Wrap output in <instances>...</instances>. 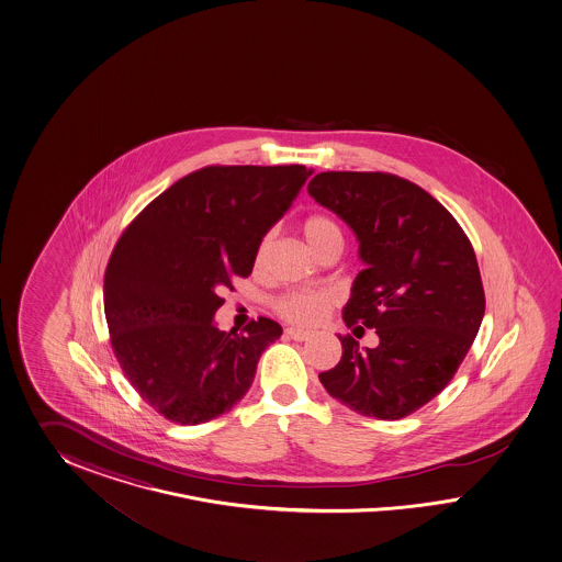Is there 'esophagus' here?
I'll list each match as a JSON object with an SVG mask.
<instances>
[{
  "label": "esophagus",
  "mask_w": 562,
  "mask_h": 562,
  "mask_svg": "<svg viewBox=\"0 0 562 562\" xmlns=\"http://www.w3.org/2000/svg\"><path fill=\"white\" fill-rule=\"evenodd\" d=\"M284 336L290 338V340L306 341L308 338H311V331H305V329H296V327H289V329L284 331Z\"/></svg>",
  "instance_id": "esophagus-1"
}]
</instances>
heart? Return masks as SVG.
I'll list each match as a JSON object with an SVG mask.
<instances>
[{
    "label": "heart",
    "mask_w": 562,
    "mask_h": 562,
    "mask_svg": "<svg viewBox=\"0 0 562 562\" xmlns=\"http://www.w3.org/2000/svg\"><path fill=\"white\" fill-rule=\"evenodd\" d=\"M303 235L315 254H319L329 245H341L338 224L329 221L327 216H319V214L308 216L303 222ZM270 247H272V235H266L257 245V263H261L266 259ZM331 306H334V296L329 292H289L282 299H278L276 311L282 319H286L290 324L311 327V325L322 324Z\"/></svg>",
    "instance_id": "1"
}]
</instances>
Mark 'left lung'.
<instances>
[{"label":"left lung","mask_w":562,"mask_h":562,"mask_svg":"<svg viewBox=\"0 0 562 562\" xmlns=\"http://www.w3.org/2000/svg\"><path fill=\"white\" fill-rule=\"evenodd\" d=\"M306 191L350 226L364 263L344 324L379 336L374 348L338 336L340 362L319 381L362 416L400 420L447 387L476 338L484 289L474 249L456 218L402 177L334 170Z\"/></svg>","instance_id":"left-lung-1"}]
</instances>
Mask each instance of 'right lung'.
Here are the masks:
<instances>
[{
  "label": "right lung",
  "instance_id": "add662e5",
  "mask_svg": "<svg viewBox=\"0 0 562 562\" xmlns=\"http://www.w3.org/2000/svg\"><path fill=\"white\" fill-rule=\"evenodd\" d=\"M313 170L205 167L172 183L121 235L104 273V315L121 369L177 425H202L249 392L282 327L259 317L237 334L214 322L221 292L247 278L259 240Z\"/></svg>",
  "mask_w": 562,
  "mask_h": 562
}]
</instances>
